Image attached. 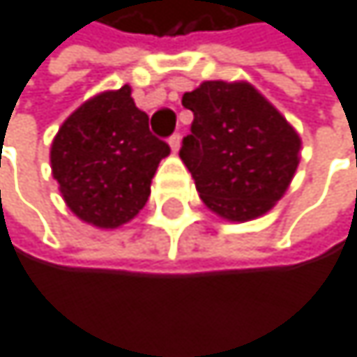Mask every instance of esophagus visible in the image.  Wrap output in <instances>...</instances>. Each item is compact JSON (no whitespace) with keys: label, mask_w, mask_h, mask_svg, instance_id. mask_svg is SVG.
<instances>
[{"label":"esophagus","mask_w":357,"mask_h":357,"mask_svg":"<svg viewBox=\"0 0 357 357\" xmlns=\"http://www.w3.org/2000/svg\"><path fill=\"white\" fill-rule=\"evenodd\" d=\"M169 145H171V152L175 154L177 149H180V145H182V137H180V132H175V135H171L169 137Z\"/></svg>","instance_id":"obj_1"}]
</instances>
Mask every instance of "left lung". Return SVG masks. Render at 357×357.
<instances>
[{
	"label": "left lung",
	"mask_w": 357,
	"mask_h": 357,
	"mask_svg": "<svg viewBox=\"0 0 357 357\" xmlns=\"http://www.w3.org/2000/svg\"><path fill=\"white\" fill-rule=\"evenodd\" d=\"M192 111L180 158L199 197L227 220L266 214L298 169L300 137L248 83L205 81L182 96Z\"/></svg>",
	"instance_id": "8db88e82"
}]
</instances>
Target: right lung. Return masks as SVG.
Returning a JSON list of instances; mask_svg holds the SVG:
<instances>
[{
	"label": "right lung",
	"instance_id": "add662e5",
	"mask_svg": "<svg viewBox=\"0 0 357 357\" xmlns=\"http://www.w3.org/2000/svg\"><path fill=\"white\" fill-rule=\"evenodd\" d=\"M169 152L124 85L93 96L63 121L53 139L51 169L81 220L115 229L147 203L152 177Z\"/></svg>",
	"mask_w": 357,
	"mask_h": 357
}]
</instances>
